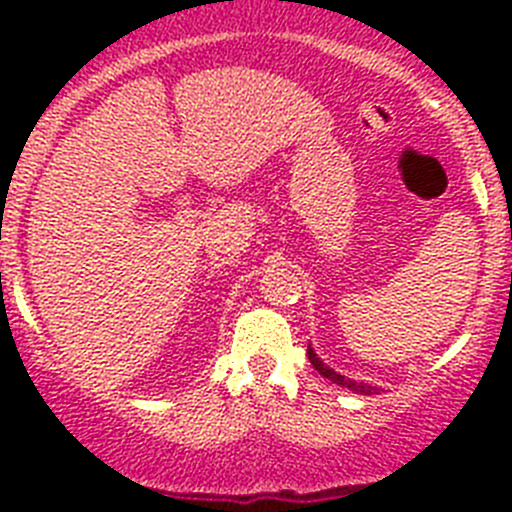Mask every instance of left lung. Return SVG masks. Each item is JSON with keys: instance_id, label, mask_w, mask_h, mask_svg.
<instances>
[{"instance_id": "8db88e82", "label": "left lung", "mask_w": 512, "mask_h": 512, "mask_svg": "<svg viewBox=\"0 0 512 512\" xmlns=\"http://www.w3.org/2000/svg\"><path fill=\"white\" fill-rule=\"evenodd\" d=\"M307 359H310V364L318 369L320 374H323L325 379H330V382L341 384V387H348L351 392H356V395H379V387H372V384L366 382H356V379H348L343 377V374H338L336 369H330L328 364H323V361L318 359V354H315V348L307 346Z\"/></svg>"}]
</instances>
